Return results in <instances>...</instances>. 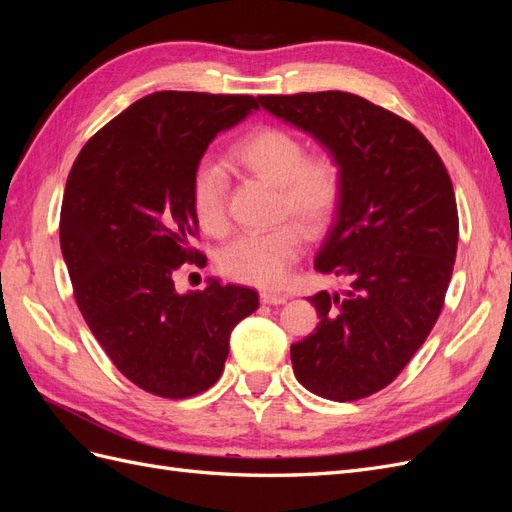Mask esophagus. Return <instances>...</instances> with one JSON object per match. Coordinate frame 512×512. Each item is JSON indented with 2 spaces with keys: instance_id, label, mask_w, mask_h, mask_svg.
Listing matches in <instances>:
<instances>
[{
  "instance_id": "esophagus-1",
  "label": "esophagus",
  "mask_w": 512,
  "mask_h": 512,
  "mask_svg": "<svg viewBox=\"0 0 512 512\" xmlns=\"http://www.w3.org/2000/svg\"><path fill=\"white\" fill-rule=\"evenodd\" d=\"M260 301L265 305H282L288 301L286 294H277V292H260Z\"/></svg>"
}]
</instances>
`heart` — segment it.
<instances>
[{"label":"heart","mask_w":512,"mask_h":512,"mask_svg":"<svg viewBox=\"0 0 512 512\" xmlns=\"http://www.w3.org/2000/svg\"><path fill=\"white\" fill-rule=\"evenodd\" d=\"M305 143L284 128L262 126L230 147V162L245 173L277 185V213L292 215L307 235H320L335 218L342 200V170L331 156H305ZM228 179L215 164L198 166L190 203L198 226L211 237L228 230ZM303 230L282 224L258 235H241L220 254V271L232 282L280 288L299 258Z\"/></svg>","instance_id":"1"}]
</instances>
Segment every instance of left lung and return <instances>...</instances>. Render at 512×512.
<instances>
[{
    "label": "left lung",
    "mask_w": 512,
    "mask_h": 512,
    "mask_svg": "<svg viewBox=\"0 0 512 512\" xmlns=\"http://www.w3.org/2000/svg\"><path fill=\"white\" fill-rule=\"evenodd\" d=\"M258 100L312 134L342 170V200L314 267L350 286L309 297L320 322L290 346L294 376L324 399L369 397L401 374L442 312L459 239L451 177L410 121L361 96Z\"/></svg>",
    "instance_id": "8db88e82"
}]
</instances>
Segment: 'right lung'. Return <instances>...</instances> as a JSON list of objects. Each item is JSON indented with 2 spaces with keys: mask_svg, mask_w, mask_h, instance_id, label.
<instances>
[{
  "mask_svg": "<svg viewBox=\"0 0 512 512\" xmlns=\"http://www.w3.org/2000/svg\"><path fill=\"white\" fill-rule=\"evenodd\" d=\"M256 108L252 96L156 91L91 136L68 175L59 243L76 305L121 374L158 397L218 382L230 331L258 309L252 288L211 280L179 294L173 282L203 262L190 245L200 158Z\"/></svg>",
  "mask_w": 512,
  "mask_h": 512,
  "instance_id": "add662e5",
  "label": "right lung"
}]
</instances>
